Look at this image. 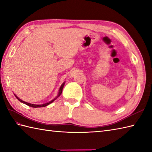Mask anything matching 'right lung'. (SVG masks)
<instances>
[{"label":"right lung","instance_id":"add662e5","mask_svg":"<svg viewBox=\"0 0 152 152\" xmlns=\"http://www.w3.org/2000/svg\"><path fill=\"white\" fill-rule=\"evenodd\" d=\"M64 84H65V83H64L62 85H61V86H60V90H59V92H58V96H57V97H56V98H55L53 100H52V101H50V102H49V103H45V104H31V103H27V102H24V101H23V100H21V99H19V97L17 96H15H15L17 97V99H18L19 102H21V103H25V104H26V105H28V106H29V107H34V108H37V107H45V106H48V104H49L50 103H53L54 101H55L57 97H59L60 96V94H62V89H63V88H64Z\"/></svg>","mask_w":152,"mask_h":152}]
</instances>
